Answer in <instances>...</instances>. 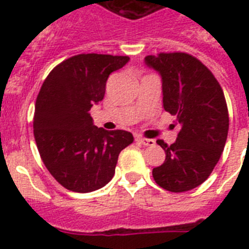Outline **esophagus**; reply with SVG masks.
<instances>
[{"label":"esophagus","mask_w":249,"mask_h":249,"mask_svg":"<svg viewBox=\"0 0 249 249\" xmlns=\"http://www.w3.org/2000/svg\"><path fill=\"white\" fill-rule=\"evenodd\" d=\"M136 141H138L140 143H142L143 146H155L156 141L151 140V138H144V137H137Z\"/></svg>","instance_id":"1"}]
</instances>
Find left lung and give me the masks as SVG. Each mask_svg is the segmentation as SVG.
<instances>
[{
	"instance_id": "left-lung-1",
	"label": "left lung",
	"mask_w": 249,
	"mask_h": 249,
	"mask_svg": "<svg viewBox=\"0 0 249 249\" xmlns=\"http://www.w3.org/2000/svg\"><path fill=\"white\" fill-rule=\"evenodd\" d=\"M146 63L162 76L163 108L179 126L171 146L157 140L166 160L152 171L169 192H186L203 183L221 158L230 117L223 89L212 72L190 53L160 52Z\"/></svg>"
}]
</instances>
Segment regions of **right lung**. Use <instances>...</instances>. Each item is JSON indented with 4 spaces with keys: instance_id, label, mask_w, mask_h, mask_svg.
Returning a JSON list of instances; mask_svg holds the SVG:
<instances>
[{
    "instance_id": "add662e5",
    "label": "right lung",
    "mask_w": 249,
    "mask_h": 249,
    "mask_svg": "<svg viewBox=\"0 0 249 249\" xmlns=\"http://www.w3.org/2000/svg\"><path fill=\"white\" fill-rule=\"evenodd\" d=\"M128 56L81 53L65 59L46 77L35 106L34 135L41 160L66 190L87 193L114 175L118 155L132 133L94 127L89 114L103 100L106 82Z\"/></svg>"
}]
</instances>
